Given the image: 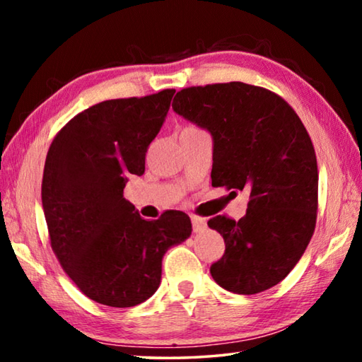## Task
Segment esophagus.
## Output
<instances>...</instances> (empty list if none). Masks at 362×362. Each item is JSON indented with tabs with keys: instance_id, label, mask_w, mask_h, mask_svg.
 Segmentation results:
<instances>
[{
	"instance_id": "obj_1",
	"label": "esophagus",
	"mask_w": 362,
	"mask_h": 362,
	"mask_svg": "<svg viewBox=\"0 0 362 362\" xmlns=\"http://www.w3.org/2000/svg\"><path fill=\"white\" fill-rule=\"evenodd\" d=\"M192 225H193V231H203L206 228V218L199 217V216H192Z\"/></svg>"
}]
</instances>
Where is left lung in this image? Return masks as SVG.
I'll return each instance as SVG.
<instances>
[{
    "label": "left lung",
    "instance_id": "left-lung-1",
    "mask_svg": "<svg viewBox=\"0 0 362 362\" xmlns=\"http://www.w3.org/2000/svg\"><path fill=\"white\" fill-rule=\"evenodd\" d=\"M173 108L212 134V185L249 192L243 218L207 222L225 241L214 281L243 296L276 286L303 255L317 217L316 153L302 119L281 95L240 81L185 88Z\"/></svg>",
    "mask_w": 362,
    "mask_h": 362
}]
</instances>
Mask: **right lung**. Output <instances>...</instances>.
Returning a JSON list of instances; mask_svg holds the SVG:
<instances>
[{"mask_svg": "<svg viewBox=\"0 0 362 362\" xmlns=\"http://www.w3.org/2000/svg\"><path fill=\"white\" fill-rule=\"evenodd\" d=\"M175 89L93 105L66 122L49 146L41 199L49 240L64 272L97 303L129 308L161 283L166 250L192 235L185 212L158 220L124 199L131 174L169 112Z\"/></svg>", "mask_w": 362, "mask_h": 362, "instance_id": "obj_1", "label": "right lung"}]
</instances>
